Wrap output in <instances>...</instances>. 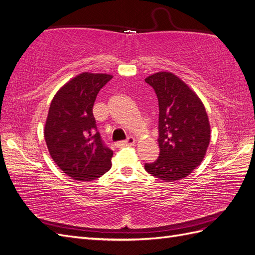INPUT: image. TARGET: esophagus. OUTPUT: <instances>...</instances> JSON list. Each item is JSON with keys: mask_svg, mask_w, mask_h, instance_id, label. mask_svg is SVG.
Here are the masks:
<instances>
[{"mask_svg": "<svg viewBox=\"0 0 255 255\" xmlns=\"http://www.w3.org/2000/svg\"><path fill=\"white\" fill-rule=\"evenodd\" d=\"M136 142V139L134 137H128L127 140L125 141H119V142H116L115 145L116 146H121V145H132Z\"/></svg>", "mask_w": 255, "mask_h": 255, "instance_id": "esophagus-1", "label": "esophagus"}]
</instances>
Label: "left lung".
<instances>
[{"instance_id":"obj_1","label":"left lung","mask_w":255,"mask_h":255,"mask_svg":"<svg viewBox=\"0 0 255 255\" xmlns=\"http://www.w3.org/2000/svg\"><path fill=\"white\" fill-rule=\"evenodd\" d=\"M158 99L159 156L146 172L164 182L184 179L201 165L211 140L204 104L188 85L171 72L144 79Z\"/></svg>"}]
</instances>
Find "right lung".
Listing matches in <instances>:
<instances>
[{
    "instance_id": "add662e5",
    "label": "right lung",
    "mask_w": 255,
    "mask_h": 255,
    "mask_svg": "<svg viewBox=\"0 0 255 255\" xmlns=\"http://www.w3.org/2000/svg\"><path fill=\"white\" fill-rule=\"evenodd\" d=\"M113 75L83 72L54 96L44 126L52 159L68 176L92 181L112 167L113 151L103 143L92 114L96 98Z\"/></svg>"
}]
</instances>
